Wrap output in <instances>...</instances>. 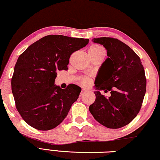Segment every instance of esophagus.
<instances>
[{
    "label": "esophagus",
    "instance_id": "obj_1",
    "mask_svg": "<svg viewBox=\"0 0 160 160\" xmlns=\"http://www.w3.org/2000/svg\"><path fill=\"white\" fill-rule=\"evenodd\" d=\"M88 92V90H85V89H82V91H81V93H80V97H82L84 94H85L86 92Z\"/></svg>",
    "mask_w": 160,
    "mask_h": 160
}]
</instances>
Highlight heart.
Here are the masks:
<instances>
[{"label":"heart","instance_id":"obj_1","mask_svg":"<svg viewBox=\"0 0 160 160\" xmlns=\"http://www.w3.org/2000/svg\"><path fill=\"white\" fill-rule=\"evenodd\" d=\"M88 53H92V54L99 53H105V50H104V48L102 47V46L98 45V44H93V45H92L90 48H89ZM81 83H82L83 85H88L90 83V78H88V77L83 78L81 80Z\"/></svg>","mask_w":160,"mask_h":160}]
</instances>
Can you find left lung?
Masks as SVG:
<instances>
[{
  "label": "left lung",
  "mask_w": 160,
  "mask_h": 160,
  "mask_svg": "<svg viewBox=\"0 0 160 160\" xmlns=\"http://www.w3.org/2000/svg\"><path fill=\"white\" fill-rule=\"evenodd\" d=\"M93 42L107 51L106 59L94 82L96 99L89 107L96 121L109 128H120L135 118L146 92L145 70L134 51L120 40L111 37L94 38ZM99 90L111 91L107 98Z\"/></svg>",
  "instance_id": "obj_1"
}]
</instances>
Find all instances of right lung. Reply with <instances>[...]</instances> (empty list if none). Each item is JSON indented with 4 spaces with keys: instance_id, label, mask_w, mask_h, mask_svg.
<instances>
[{
    "instance_id": "right-lung-1",
    "label": "right lung",
    "mask_w": 160,
    "mask_h": 160,
    "mask_svg": "<svg viewBox=\"0 0 160 160\" xmlns=\"http://www.w3.org/2000/svg\"><path fill=\"white\" fill-rule=\"evenodd\" d=\"M88 39L48 35L19 56L11 80L16 108L29 126L48 131L58 126L77 101L81 88L54 85L56 70H68L71 54L85 47Z\"/></svg>"
}]
</instances>
